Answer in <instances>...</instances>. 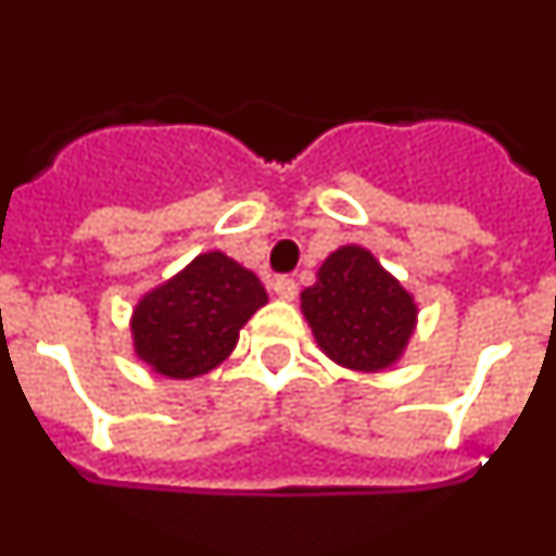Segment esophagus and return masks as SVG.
Returning a JSON list of instances; mask_svg holds the SVG:
<instances>
[{"label":"esophagus","mask_w":556,"mask_h":556,"mask_svg":"<svg viewBox=\"0 0 556 556\" xmlns=\"http://www.w3.org/2000/svg\"><path fill=\"white\" fill-rule=\"evenodd\" d=\"M275 294H278L281 301H294V298H298V283H294V278H287V275L278 278V281H275Z\"/></svg>","instance_id":"1"}]
</instances>
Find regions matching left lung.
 I'll return each mask as SVG.
<instances>
[{"label":"left lung","mask_w":556,"mask_h":556,"mask_svg":"<svg viewBox=\"0 0 556 556\" xmlns=\"http://www.w3.org/2000/svg\"><path fill=\"white\" fill-rule=\"evenodd\" d=\"M301 308L323 353L358 372L395 365L417 323L415 298L358 244L328 255L317 283L303 289Z\"/></svg>","instance_id":"obj_1"}]
</instances>
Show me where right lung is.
<instances>
[{"label": "right lung", "instance_id": "obj_1", "mask_svg": "<svg viewBox=\"0 0 556 556\" xmlns=\"http://www.w3.org/2000/svg\"><path fill=\"white\" fill-rule=\"evenodd\" d=\"M264 303L267 292L250 269L219 250L200 253L132 308L136 356L161 376H203L230 356Z\"/></svg>", "mask_w": 556, "mask_h": 556}]
</instances>
